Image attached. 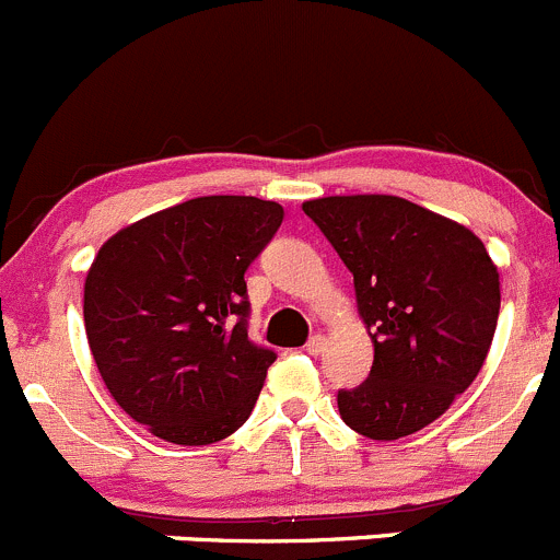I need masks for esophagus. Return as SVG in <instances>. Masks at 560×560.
<instances>
[{"mask_svg":"<svg viewBox=\"0 0 560 560\" xmlns=\"http://www.w3.org/2000/svg\"><path fill=\"white\" fill-rule=\"evenodd\" d=\"M324 348H326V337L324 335H313L307 340V353H313V357L324 353Z\"/></svg>","mask_w":560,"mask_h":560,"instance_id":"obj_1","label":"esophagus"}]
</instances>
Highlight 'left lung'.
<instances>
[{
	"mask_svg": "<svg viewBox=\"0 0 560 560\" xmlns=\"http://www.w3.org/2000/svg\"><path fill=\"white\" fill-rule=\"evenodd\" d=\"M302 209L351 269L373 340L368 381L337 395L342 422L373 441L428 428L474 384L495 335L501 280L485 242L397 196H326Z\"/></svg>",
	"mask_w": 560,
	"mask_h": 560,
	"instance_id": "8db88e82",
	"label": "left lung"
}]
</instances>
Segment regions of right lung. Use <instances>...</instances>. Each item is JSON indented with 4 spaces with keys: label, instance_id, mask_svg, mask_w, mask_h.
Masks as SVG:
<instances>
[{
    "label": "right lung",
    "instance_id": "obj_1",
    "mask_svg": "<svg viewBox=\"0 0 560 560\" xmlns=\"http://www.w3.org/2000/svg\"><path fill=\"white\" fill-rule=\"evenodd\" d=\"M278 201L203 196L116 231L84 282V326L116 406L158 439L207 446L250 417L275 351L247 337L253 258Z\"/></svg>",
    "mask_w": 560,
    "mask_h": 560
}]
</instances>
